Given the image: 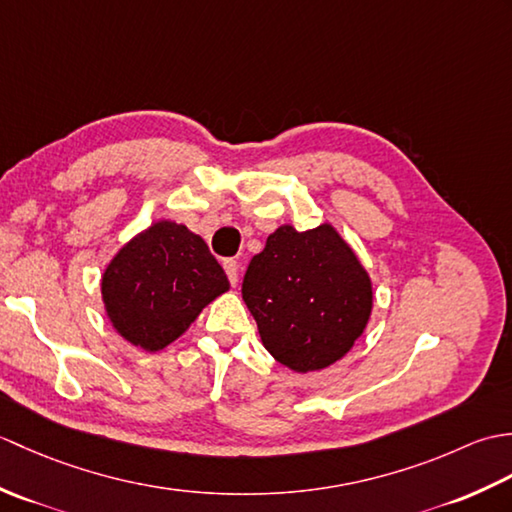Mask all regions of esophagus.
<instances>
[{
  "label": "esophagus",
  "mask_w": 512,
  "mask_h": 512,
  "mask_svg": "<svg viewBox=\"0 0 512 512\" xmlns=\"http://www.w3.org/2000/svg\"><path fill=\"white\" fill-rule=\"evenodd\" d=\"M224 270L228 275V281L235 286L237 284V273H239V264L235 262V259H224Z\"/></svg>",
  "instance_id": "34e87169"
}]
</instances>
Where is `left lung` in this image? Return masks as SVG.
I'll list each match as a JSON object with an SVG mask.
<instances>
[{"instance_id": "1", "label": "left lung", "mask_w": 512, "mask_h": 512, "mask_svg": "<svg viewBox=\"0 0 512 512\" xmlns=\"http://www.w3.org/2000/svg\"><path fill=\"white\" fill-rule=\"evenodd\" d=\"M242 297L266 350L299 374L350 352L374 303L367 270L332 224L279 226L250 259Z\"/></svg>"}]
</instances>
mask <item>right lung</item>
<instances>
[{"instance_id": "obj_1", "label": "right lung", "mask_w": 512, "mask_h": 512, "mask_svg": "<svg viewBox=\"0 0 512 512\" xmlns=\"http://www.w3.org/2000/svg\"><path fill=\"white\" fill-rule=\"evenodd\" d=\"M231 288L200 235L160 220L118 250L101 292L114 330L136 347L158 352L187 332L202 308Z\"/></svg>"}]
</instances>
